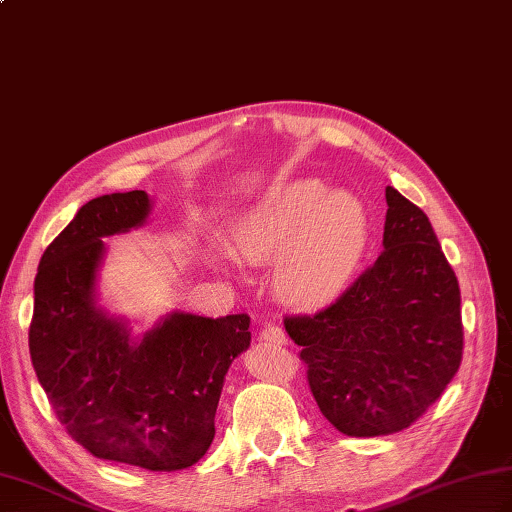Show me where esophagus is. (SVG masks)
<instances>
[{
    "instance_id": "1",
    "label": "esophagus",
    "mask_w": 512,
    "mask_h": 512,
    "mask_svg": "<svg viewBox=\"0 0 512 512\" xmlns=\"http://www.w3.org/2000/svg\"><path fill=\"white\" fill-rule=\"evenodd\" d=\"M262 341H266V343H275V345H284L286 341H288V336H286V332L279 328V325H273V323H268V325H264V330H262Z\"/></svg>"
}]
</instances>
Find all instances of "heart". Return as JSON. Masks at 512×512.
<instances>
[{
	"instance_id": "1",
	"label": "heart",
	"mask_w": 512,
	"mask_h": 512,
	"mask_svg": "<svg viewBox=\"0 0 512 512\" xmlns=\"http://www.w3.org/2000/svg\"><path fill=\"white\" fill-rule=\"evenodd\" d=\"M369 237L365 204L317 178L270 189L233 226L237 255L253 264L279 257L275 286L299 306L339 292L361 262Z\"/></svg>"
}]
</instances>
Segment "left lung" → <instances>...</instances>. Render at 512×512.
I'll list each match as a JSON object with an SVG mask.
<instances>
[{
	"label": "left lung",
	"instance_id": "obj_1",
	"mask_svg": "<svg viewBox=\"0 0 512 512\" xmlns=\"http://www.w3.org/2000/svg\"><path fill=\"white\" fill-rule=\"evenodd\" d=\"M383 250L339 299L284 317L308 385L332 427L350 438L411 427L462 363L460 286L429 217L385 189Z\"/></svg>",
	"mask_w": 512,
	"mask_h": 512
}]
</instances>
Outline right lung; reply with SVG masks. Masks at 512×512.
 Returning a JSON list of instances; mask_svg holds the SVG:
<instances>
[{"label":"right lung","mask_w":512,"mask_h":512,"mask_svg":"<svg viewBox=\"0 0 512 512\" xmlns=\"http://www.w3.org/2000/svg\"><path fill=\"white\" fill-rule=\"evenodd\" d=\"M147 213L145 191L81 206L41 255L28 347L54 416L83 449L180 471L211 447L224 374L250 345V317L176 312L132 341L121 321L94 308L103 237L140 226Z\"/></svg>","instance_id":"1"}]
</instances>
